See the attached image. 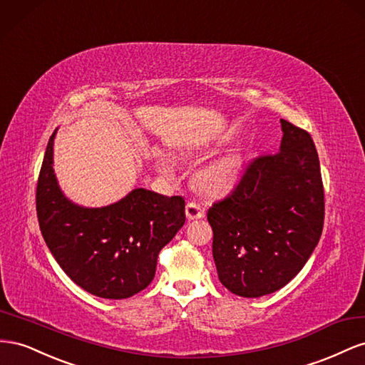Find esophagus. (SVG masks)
Returning <instances> with one entry per match:
<instances>
[{
	"label": "esophagus",
	"mask_w": 365,
	"mask_h": 365,
	"mask_svg": "<svg viewBox=\"0 0 365 365\" xmlns=\"http://www.w3.org/2000/svg\"><path fill=\"white\" fill-rule=\"evenodd\" d=\"M205 215V210L195 202H190L186 205V217L190 218V220H195V218H202Z\"/></svg>",
	"instance_id": "esophagus-1"
}]
</instances>
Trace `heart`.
I'll return each mask as SVG.
<instances>
[{"label": "heart", "mask_w": 365, "mask_h": 365, "mask_svg": "<svg viewBox=\"0 0 365 365\" xmlns=\"http://www.w3.org/2000/svg\"><path fill=\"white\" fill-rule=\"evenodd\" d=\"M159 166L163 173H170L171 168L163 159L159 160ZM237 171V165L232 159H222L207 166L199 175V182L206 191H223L232 183Z\"/></svg>", "instance_id": "obj_1"}]
</instances>
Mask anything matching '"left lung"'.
I'll use <instances>...</instances> for the list:
<instances>
[{
	"instance_id": "obj_1",
	"label": "left lung",
	"mask_w": 365,
	"mask_h": 365,
	"mask_svg": "<svg viewBox=\"0 0 365 365\" xmlns=\"http://www.w3.org/2000/svg\"><path fill=\"white\" fill-rule=\"evenodd\" d=\"M283 140L245 168L207 210L220 283L258 298L286 286L314 252L324 226V185L310 134L281 119Z\"/></svg>"
}]
</instances>
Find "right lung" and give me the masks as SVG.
Listing matches in <instances>:
<instances>
[{
    "label": "right lung",
    "instance_id": "right-lung-1",
    "mask_svg": "<svg viewBox=\"0 0 365 365\" xmlns=\"http://www.w3.org/2000/svg\"><path fill=\"white\" fill-rule=\"evenodd\" d=\"M51 134L36 185L41 234L61 269L87 292L108 299L139 294L158 257L185 223V199L134 190L106 207H81L62 195L53 174Z\"/></svg>",
    "mask_w": 365,
    "mask_h": 365
}]
</instances>
